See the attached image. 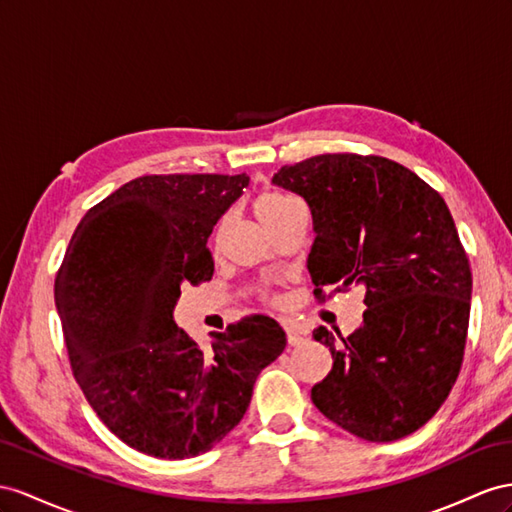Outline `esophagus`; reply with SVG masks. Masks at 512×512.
<instances>
[{
    "label": "esophagus",
    "instance_id": "1",
    "mask_svg": "<svg viewBox=\"0 0 512 512\" xmlns=\"http://www.w3.org/2000/svg\"><path fill=\"white\" fill-rule=\"evenodd\" d=\"M285 335H287V344L294 346V348H296V346H303V344L307 342L305 335L300 333V331L296 329V326H292V324L285 326Z\"/></svg>",
    "mask_w": 512,
    "mask_h": 512
}]
</instances>
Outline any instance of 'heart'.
Returning a JSON list of instances; mask_svg holds the SVG:
<instances>
[{
  "mask_svg": "<svg viewBox=\"0 0 512 512\" xmlns=\"http://www.w3.org/2000/svg\"><path fill=\"white\" fill-rule=\"evenodd\" d=\"M292 201L287 196L279 194V192H264L259 194L255 203H253V214L255 218L264 225L268 231L272 229L274 222L279 220V216L283 214V209L290 205Z\"/></svg>",
  "mask_w": 512,
  "mask_h": 512,
  "instance_id": "obj_1",
  "label": "heart"
}]
</instances>
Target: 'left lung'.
Returning a JSON list of instances; mask_svg holds the SVG:
<instances>
[{"label":"left lung","mask_w":512,"mask_h":512,"mask_svg":"<svg viewBox=\"0 0 512 512\" xmlns=\"http://www.w3.org/2000/svg\"><path fill=\"white\" fill-rule=\"evenodd\" d=\"M272 183L309 205L316 298L324 287L365 290L355 333L313 331L333 355L313 404L365 441L411 435L448 398L467 339L471 270L448 205L413 170L378 155H316L283 166Z\"/></svg>","instance_id":"8db88e82"}]
</instances>
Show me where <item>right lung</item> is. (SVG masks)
Returning <instances> with one entry per match:
<instances>
[{"label":"right lung","instance_id":"1","mask_svg":"<svg viewBox=\"0 0 512 512\" xmlns=\"http://www.w3.org/2000/svg\"><path fill=\"white\" fill-rule=\"evenodd\" d=\"M248 186L242 175H144L77 225L56 277L71 370L99 419L129 448L181 461L240 424L259 372L285 348L268 316L214 335L179 329L181 285L214 274L207 238Z\"/></svg>","mask_w":512,"mask_h":512}]
</instances>
